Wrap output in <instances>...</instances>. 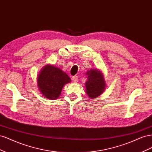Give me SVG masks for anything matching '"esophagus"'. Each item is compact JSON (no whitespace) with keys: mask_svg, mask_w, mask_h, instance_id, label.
Segmentation results:
<instances>
[{"mask_svg":"<svg viewBox=\"0 0 152 152\" xmlns=\"http://www.w3.org/2000/svg\"><path fill=\"white\" fill-rule=\"evenodd\" d=\"M78 79H79V78H78L77 76H73L72 78V80L73 83H77V82H78Z\"/></svg>","mask_w":152,"mask_h":152,"instance_id":"34e87169","label":"esophagus"}]
</instances>
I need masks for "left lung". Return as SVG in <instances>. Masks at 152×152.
<instances>
[{
  "mask_svg": "<svg viewBox=\"0 0 152 152\" xmlns=\"http://www.w3.org/2000/svg\"><path fill=\"white\" fill-rule=\"evenodd\" d=\"M86 92L88 97L94 99L100 96L107 88L103 72L99 69L92 68L86 72Z\"/></svg>",
  "mask_w": 152,
  "mask_h": 152,
  "instance_id": "8db88e82",
  "label": "left lung"
}]
</instances>
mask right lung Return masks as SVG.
I'll use <instances>...</instances> for the list:
<instances>
[{
    "instance_id": "1",
    "label": "right lung",
    "mask_w": 152,
    "mask_h": 152,
    "mask_svg": "<svg viewBox=\"0 0 152 152\" xmlns=\"http://www.w3.org/2000/svg\"><path fill=\"white\" fill-rule=\"evenodd\" d=\"M37 82L41 94L54 100L60 96L64 86L71 82V79L59 68L48 64L40 70Z\"/></svg>"
}]
</instances>
